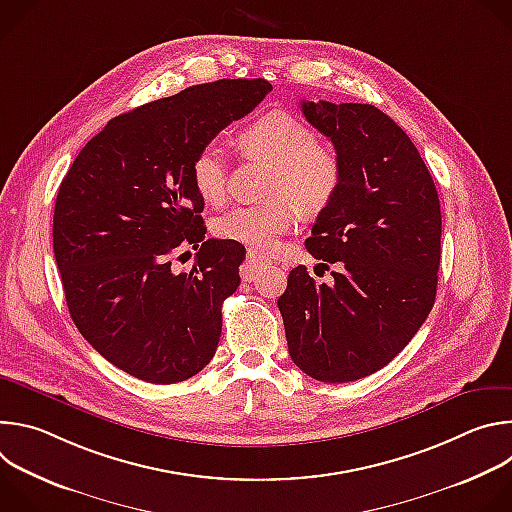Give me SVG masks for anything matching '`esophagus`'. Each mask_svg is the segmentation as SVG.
I'll return each instance as SVG.
<instances>
[{"label":"esophagus","instance_id":"esophagus-1","mask_svg":"<svg viewBox=\"0 0 512 512\" xmlns=\"http://www.w3.org/2000/svg\"><path fill=\"white\" fill-rule=\"evenodd\" d=\"M265 265H267V261H265L261 255L249 251V253H247V259H245V265H243V277H245V279H253V275H255L259 269H263Z\"/></svg>","mask_w":512,"mask_h":512}]
</instances>
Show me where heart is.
Instances as JSON below:
<instances>
[{
  "mask_svg": "<svg viewBox=\"0 0 512 512\" xmlns=\"http://www.w3.org/2000/svg\"><path fill=\"white\" fill-rule=\"evenodd\" d=\"M239 148L249 158L271 164L265 204L237 206L216 218L214 235L249 247L253 253H271L279 239L294 229L298 210L320 214L342 186V160L328 143L298 117L269 111L239 135ZM194 190L208 204L223 202L229 168L223 150L206 143L190 164Z\"/></svg>",
  "mask_w": 512,
  "mask_h": 512,
  "instance_id": "obj_1",
  "label": "heart"
}]
</instances>
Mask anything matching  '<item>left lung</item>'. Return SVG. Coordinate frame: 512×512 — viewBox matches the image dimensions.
<instances>
[{
	"instance_id": "8db88e82",
	"label": "left lung",
	"mask_w": 512,
	"mask_h": 512,
	"mask_svg": "<svg viewBox=\"0 0 512 512\" xmlns=\"http://www.w3.org/2000/svg\"><path fill=\"white\" fill-rule=\"evenodd\" d=\"M302 113L344 170L306 249L340 269L318 285L294 267L277 306L291 360L316 381L348 383L389 364L433 308L440 198L409 135L377 107L302 101Z\"/></svg>"
}]
</instances>
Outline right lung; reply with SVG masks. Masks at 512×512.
I'll return each instance as SVG.
<instances>
[{"label": "right lung", "mask_w": 512, "mask_h": 512, "mask_svg": "<svg viewBox=\"0 0 512 512\" xmlns=\"http://www.w3.org/2000/svg\"><path fill=\"white\" fill-rule=\"evenodd\" d=\"M271 89L265 79H223L123 113L60 184L52 241L70 318L135 379L180 383L216 352L221 306L241 283L245 247L204 239L190 164ZM188 244L197 259L178 274L171 257Z\"/></svg>", "instance_id": "add662e5"}]
</instances>
